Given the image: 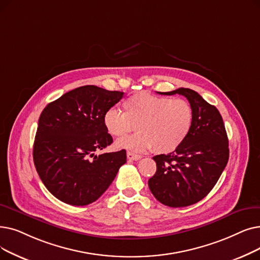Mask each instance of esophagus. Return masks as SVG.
<instances>
[{
  "label": "esophagus",
  "mask_w": 260,
  "mask_h": 260,
  "mask_svg": "<svg viewBox=\"0 0 260 260\" xmlns=\"http://www.w3.org/2000/svg\"><path fill=\"white\" fill-rule=\"evenodd\" d=\"M126 156H127V159L129 160H139L141 156L140 155H137V154H134L132 152H127L126 153Z\"/></svg>",
  "instance_id": "esophagus-1"
}]
</instances>
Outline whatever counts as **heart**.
I'll list each match as a JSON object with an SVG mask.
<instances>
[{
    "label": "heart",
    "mask_w": 260,
    "mask_h": 260,
    "mask_svg": "<svg viewBox=\"0 0 260 260\" xmlns=\"http://www.w3.org/2000/svg\"><path fill=\"white\" fill-rule=\"evenodd\" d=\"M123 108L124 112L111 107L103 115V125L114 137L124 136L137 125V134L116 142L118 149L171 153L183 144L193 124L192 106L184 99L141 91L124 101Z\"/></svg>",
    "instance_id": "heart-1"
}]
</instances>
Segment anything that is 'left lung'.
<instances>
[{"mask_svg":"<svg viewBox=\"0 0 260 260\" xmlns=\"http://www.w3.org/2000/svg\"><path fill=\"white\" fill-rule=\"evenodd\" d=\"M184 95L193 109V124L174 152L153 157L156 173L149 187L169 207H186L204 199L217 184L229 161L226 131L219 110L194 90L178 88L161 94Z\"/></svg>","mask_w":260,"mask_h":260,"instance_id":"obj_1","label":"left lung"}]
</instances>
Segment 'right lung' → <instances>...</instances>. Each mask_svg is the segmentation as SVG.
<instances>
[{"instance_id": "obj_1", "label": "right lung", "mask_w": 260, "mask_h": 260, "mask_svg": "<svg viewBox=\"0 0 260 260\" xmlns=\"http://www.w3.org/2000/svg\"><path fill=\"white\" fill-rule=\"evenodd\" d=\"M123 94L87 85L64 93L42 110L34 142V164L56 199L73 206L91 204L126 162L125 150L94 154L112 143L103 115Z\"/></svg>"}]
</instances>
